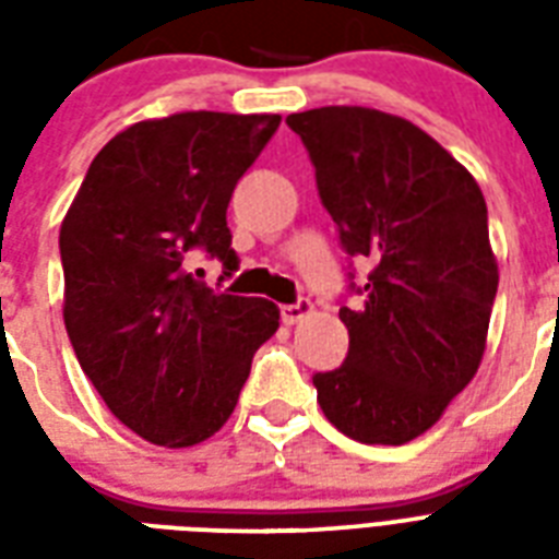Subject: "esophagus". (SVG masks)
<instances>
[{
    "mask_svg": "<svg viewBox=\"0 0 559 559\" xmlns=\"http://www.w3.org/2000/svg\"><path fill=\"white\" fill-rule=\"evenodd\" d=\"M310 313H313V301H310V298H298L296 305L281 307V319H284L287 324H298Z\"/></svg>",
    "mask_w": 559,
    "mask_h": 559,
    "instance_id": "1",
    "label": "esophagus"
}]
</instances>
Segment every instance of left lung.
I'll return each instance as SVG.
<instances>
[{
    "label": "left lung",
    "instance_id": "1",
    "mask_svg": "<svg viewBox=\"0 0 559 559\" xmlns=\"http://www.w3.org/2000/svg\"><path fill=\"white\" fill-rule=\"evenodd\" d=\"M316 168L348 258L371 272L340 307L348 357L316 373L319 406L359 443H400L438 424L476 377L493 310L487 205L469 170L406 118L368 107L287 116Z\"/></svg>",
    "mask_w": 559,
    "mask_h": 559
}]
</instances>
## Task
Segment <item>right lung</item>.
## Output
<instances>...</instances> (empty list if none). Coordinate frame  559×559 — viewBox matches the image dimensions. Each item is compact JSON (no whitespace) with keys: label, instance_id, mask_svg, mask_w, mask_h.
<instances>
[{"label":"right lung","instance_id":"add662e5","mask_svg":"<svg viewBox=\"0 0 559 559\" xmlns=\"http://www.w3.org/2000/svg\"><path fill=\"white\" fill-rule=\"evenodd\" d=\"M281 116L177 112L139 121L92 159L60 226L63 322L109 412L144 441L193 447L235 412L266 298L214 293L197 252L237 270L226 209Z\"/></svg>","mask_w":559,"mask_h":559}]
</instances>
